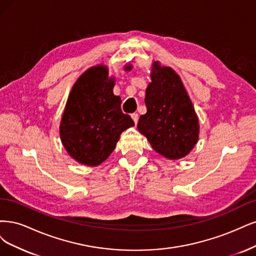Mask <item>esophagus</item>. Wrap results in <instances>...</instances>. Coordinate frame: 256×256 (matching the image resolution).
<instances>
[{"label": "esophagus", "mask_w": 256, "mask_h": 256, "mask_svg": "<svg viewBox=\"0 0 256 256\" xmlns=\"http://www.w3.org/2000/svg\"><path fill=\"white\" fill-rule=\"evenodd\" d=\"M130 117H132V119H133V121H134L135 124H137V122H138V114H137V112L132 114H130Z\"/></svg>", "instance_id": "obj_1"}]
</instances>
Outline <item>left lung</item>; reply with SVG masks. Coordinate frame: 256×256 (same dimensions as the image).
I'll return each mask as SVG.
<instances>
[{"mask_svg":"<svg viewBox=\"0 0 256 256\" xmlns=\"http://www.w3.org/2000/svg\"><path fill=\"white\" fill-rule=\"evenodd\" d=\"M153 66L152 82L146 90V112L137 128L164 158H184L199 138V120L178 74L158 62Z\"/></svg>","mask_w":256,"mask_h":256,"instance_id":"obj_1","label":"left lung"}]
</instances>
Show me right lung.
Masks as SVG:
<instances>
[{
  "mask_svg": "<svg viewBox=\"0 0 256 256\" xmlns=\"http://www.w3.org/2000/svg\"><path fill=\"white\" fill-rule=\"evenodd\" d=\"M112 88L107 68L96 66L80 76L66 105L60 139L72 158L87 166L103 162L122 132L134 126L128 114L122 112L121 98L112 94Z\"/></svg>",
  "mask_w": 256,
  "mask_h": 256,
  "instance_id": "right-lung-1",
  "label": "right lung"
}]
</instances>
